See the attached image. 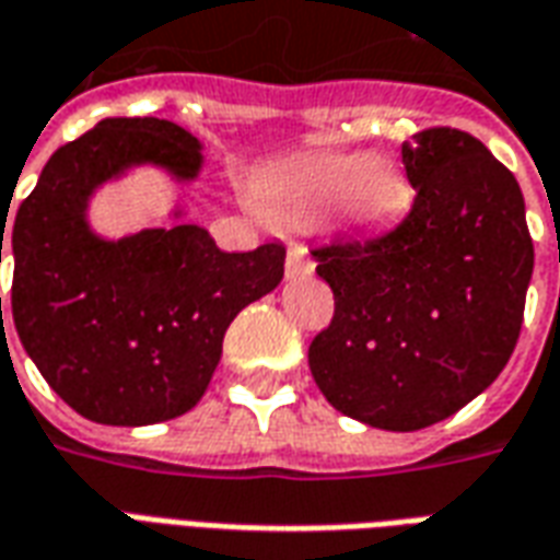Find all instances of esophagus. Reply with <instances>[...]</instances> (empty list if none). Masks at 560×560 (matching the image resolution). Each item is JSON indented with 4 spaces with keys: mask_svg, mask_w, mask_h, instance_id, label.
I'll return each mask as SVG.
<instances>
[{
    "mask_svg": "<svg viewBox=\"0 0 560 560\" xmlns=\"http://www.w3.org/2000/svg\"><path fill=\"white\" fill-rule=\"evenodd\" d=\"M312 272H315V260L305 255L303 248H291L288 252V264H284V276L288 279H305Z\"/></svg>",
    "mask_w": 560,
    "mask_h": 560,
    "instance_id": "obj_1",
    "label": "esophagus"
}]
</instances>
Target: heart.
I'll return each mask as SVG.
<instances>
[{
	"mask_svg": "<svg viewBox=\"0 0 560 560\" xmlns=\"http://www.w3.org/2000/svg\"><path fill=\"white\" fill-rule=\"evenodd\" d=\"M255 200L276 228H303L332 207L351 231H384L413 207V183L396 161L372 152H317L272 167Z\"/></svg>",
	"mask_w": 560,
	"mask_h": 560,
	"instance_id": "1",
	"label": "heart"
}]
</instances>
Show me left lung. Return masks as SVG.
Listing matches in <instances>:
<instances>
[{"label": "left lung", "mask_w": 560, "mask_h": 560, "mask_svg": "<svg viewBox=\"0 0 560 560\" xmlns=\"http://www.w3.org/2000/svg\"><path fill=\"white\" fill-rule=\"evenodd\" d=\"M413 209L396 231L312 252L336 315L308 348L345 417L417 432L453 417L516 348L534 243L516 176L480 140L429 128L401 143Z\"/></svg>", "instance_id": "left-lung-1"}]
</instances>
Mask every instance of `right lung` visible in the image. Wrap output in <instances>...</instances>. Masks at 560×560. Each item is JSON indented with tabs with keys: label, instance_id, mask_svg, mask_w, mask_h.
<instances>
[{
	"label": "right lung",
	"instance_id": "add662e5",
	"mask_svg": "<svg viewBox=\"0 0 560 560\" xmlns=\"http://www.w3.org/2000/svg\"><path fill=\"white\" fill-rule=\"evenodd\" d=\"M138 167L195 183L203 143L152 116H110L56 149L11 231L14 327L44 381L80 417L152 425L191 411L245 305L279 288L284 245L221 252L207 228L173 224L104 236L92 197ZM0 233V264H2ZM2 320V296H0Z\"/></svg>",
	"mask_w": 560,
	"mask_h": 560
}]
</instances>
